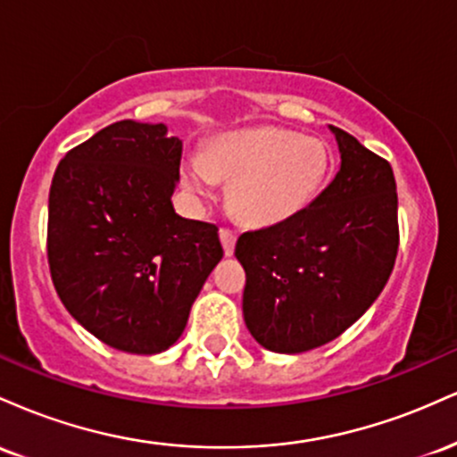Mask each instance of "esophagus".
I'll return each mask as SVG.
<instances>
[{
  "mask_svg": "<svg viewBox=\"0 0 457 457\" xmlns=\"http://www.w3.org/2000/svg\"><path fill=\"white\" fill-rule=\"evenodd\" d=\"M219 238H221V245H223L225 255H234L236 234L232 232V229H225V228H221V229H219Z\"/></svg>",
  "mask_w": 457,
  "mask_h": 457,
  "instance_id": "34e87169",
  "label": "esophagus"
}]
</instances>
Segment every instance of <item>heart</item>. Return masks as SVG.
Listing matches in <instances>:
<instances>
[{"label": "heart", "mask_w": 457, "mask_h": 457, "mask_svg": "<svg viewBox=\"0 0 457 457\" xmlns=\"http://www.w3.org/2000/svg\"><path fill=\"white\" fill-rule=\"evenodd\" d=\"M328 150L320 139L277 127L217 135L202 159L182 165V182L199 199L212 197L214 178L229 185V208L249 225H277L312 206L328 176Z\"/></svg>", "instance_id": "obj_1"}]
</instances>
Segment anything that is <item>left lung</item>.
Here are the masks:
<instances>
[{
    "instance_id": "obj_1",
    "label": "left lung",
    "mask_w": 457,
    "mask_h": 457,
    "mask_svg": "<svg viewBox=\"0 0 457 457\" xmlns=\"http://www.w3.org/2000/svg\"><path fill=\"white\" fill-rule=\"evenodd\" d=\"M337 141V176L287 221L245 232L243 316L266 350L307 353L333 342L380 296L395 264L397 193L389 161L353 135Z\"/></svg>"
}]
</instances>
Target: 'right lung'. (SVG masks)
I'll return each instance as SVG.
<instances>
[{
  "mask_svg": "<svg viewBox=\"0 0 457 457\" xmlns=\"http://www.w3.org/2000/svg\"><path fill=\"white\" fill-rule=\"evenodd\" d=\"M182 141L165 124H109L57 165L46 255L72 318L130 354L178 342L223 258L219 228L176 214Z\"/></svg>",
  "mask_w": 457,
  "mask_h": 457,
  "instance_id": "obj_1",
  "label": "right lung"
}]
</instances>
